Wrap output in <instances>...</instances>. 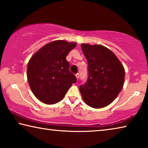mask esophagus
<instances>
[{"instance_id":"obj_1","label":"esophagus","mask_w":148,"mask_h":148,"mask_svg":"<svg viewBox=\"0 0 148 148\" xmlns=\"http://www.w3.org/2000/svg\"><path fill=\"white\" fill-rule=\"evenodd\" d=\"M75 76H76V78L78 79H79V73H77L76 75H75Z\"/></svg>"}]
</instances>
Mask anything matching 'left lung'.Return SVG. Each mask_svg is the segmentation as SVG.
Wrapping results in <instances>:
<instances>
[{
    "label": "left lung",
    "mask_w": 148,
    "mask_h": 148,
    "mask_svg": "<svg viewBox=\"0 0 148 148\" xmlns=\"http://www.w3.org/2000/svg\"><path fill=\"white\" fill-rule=\"evenodd\" d=\"M88 62V79L79 86L84 102L101 108L113 102L123 88L125 69L112 51L102 45L82 44Z\"/></svg>",
    "instance_id": "8db88e82"
}]
</instances>
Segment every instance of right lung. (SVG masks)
<instances>
[{
    "label": "right lung",
    "instance_id": "obj_1",
    "mask_svg": "<svg viewBox=\"0 0 148 148\" xmlns=\"http://www.w3.org/2000/svg\"><path fill=\"white\" fill-rule=\"evenodd\" d=\"M77 46L75 42L55 40L48 43L34 54L27 65V80L34 95L46 104L61 101L76 77L69 71L66 56Z\"/></svg>",
    "mask_w": 148,
    "mask_h": 148
}]
</instances>
